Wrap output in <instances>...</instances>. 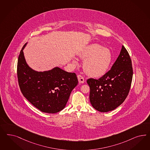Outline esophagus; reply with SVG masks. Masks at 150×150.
Masks as SVG:
<instances>
[{"label":"esophagus","instance_id":"esophagus-1","mask_svg":"<svg viewBox=\"0 0 150 150\" xmlns=\"http://www.w3.org/2000/svg\"><path fill=\"white\" fill-rule=\"evenodd\" d=\"M78 79V81L79 82L81 83H83L84 82V78L83 76H82L80 74H78L77 76Z\"/></svg>","mask_w":150,"mask_h":150}]
</instances>
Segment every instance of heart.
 Here are the masks:
<instances>
[{
  "instance_id": "heart-1",
  "label": "heart",
  "mask_w": 150,
  "mask_h": 150,
  "mask_svg": "<svg viewBox=\"0 0 150 150\" xmlns=\"http://www.w3.org/2000/svg\"><path fill=\"white\" fill-rule=\"evenodd\" d=\"M78 56L84 59L83 64L84 72L94 78L104 76L110 67L112 59L110 50L97 44L87 46Z\"/></svg>"
}]
</instances>
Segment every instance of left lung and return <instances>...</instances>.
Here are the masks:
<instances>
[{"mask_svg":"<svg viewBox=\"0 0 150 150\" xmlns=\"http://www.w3.org/2000/svg\"><path fill=\"white\" fill-rule=\"evenodd\" d=\"M133 70L129 54L124 46L111 69L98 79L89 78V100L100 112L116 109L124 102L130 91Z\"/></svg>","mask_w":150,"mask_h":150,"instance_id":"obj_1","label":"left lung"}]
</instances>
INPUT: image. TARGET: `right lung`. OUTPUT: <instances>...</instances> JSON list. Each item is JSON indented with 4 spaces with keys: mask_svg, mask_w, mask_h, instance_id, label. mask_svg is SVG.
Listing matches in <instances>:
<instances>
[{
    "mask_svg": "<svg viewBox=\"0 0 150 150\" xmlns=\"http://www.w3.org/2000/svg\"><path fill=\"white\" fill-rule=\"evenodd\" d=\"M20 52L17 75L20 91L26 99L40 111L56 113L64 108L73 89L78 84L75 73L60 68L38 72L26 63L23 50Z\"/></svg>",
    "mask_w": 150,
    "mask_h": 150,
    "instance_id": "add662e5",
    "label": "right lung"
}]
</instances>
